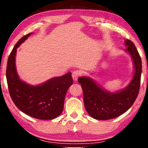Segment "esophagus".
<instances>
[{"mask_svg":"<svg viewBox=\"0 0 148 148\" xmlns=\"http://www.w3.org/2000/svg\"><path fill=\"white\" fill-rule=\"evenodd\" d=\"M81 72L79 71H74L72 72V78L74 80V81H77V79L78 77L81 76Z\"/></svg>","mask_w":148,"mask_h":148,"instance_id":"obj_1","label":"esophagus"}]
</instances>
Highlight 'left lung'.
<instances>
[{
	"label": "left lung",
	"instance_id": "8db88e82",
	"mask_svg": "<svg viewBox=\"0 0 148 148\" xmlns=\"http://www.w3.org/2000/svg\"><path fill=\"white\" fill-rule=\"evenodd\" d=\"M125 51L131 56L134 64V76L125 89L112 92L99 86L89 77L78 78L84 92V105L87 113L98 120L111 119L127 112L136 99L138 95L142 74L141 57L133 42L125 41Z\"/></svg>",
	"mask_w": 148,
	"mask_h": 148
}]
</instances>
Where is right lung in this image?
<instances>
[{"mask_svg": "<svg viewBox=\"0 0 148 148\" xmlns=\"http://www.w3.org/2000/svg\"><path fill=\"white\" fill-rule=\"evenodd\" d=\"M31 34L19 39L8 57L6 79L10 95L15 105L28 116L39 119H53L62 113L65 95L73 80L71 72L38 86H32L20 79L16 67L17 48Z\"/></svg>", "mask_w": 148, "mask_h": 148, "instance_id": "1", "label": "right lung"}]
</instances>
